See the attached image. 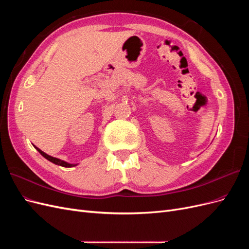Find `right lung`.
Segmentation results:
<instances>
[{
  "mask_svg": "<svg viewBox=\"0 0 249 249\" xmlns=\"http://www.w3.org/2000/svg\"><path fill=\"white\" fill-rule=\"evenodd\" d=\"M35 148H36L37 150H38V152L40 153V155L43 156L44 158H46L47 160H49L50 162L54 163V164H56V165H60V166H62V167H73V166H76V165H77V164L67 163V162H65V161H63V160L58 159V158H54V157H52V156H49V155H47L46 153H43L41 149H39L38 147H36V146H35Z\"/></svg>",
  "mask_w": 249,
  "mask_h": 249,
  "instance_id": "obj_1",
  "label": "right lung"
}]
</instances>
